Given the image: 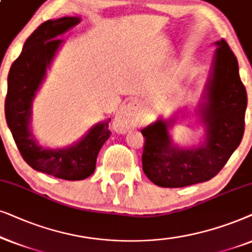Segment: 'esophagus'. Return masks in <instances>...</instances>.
I'll use <instances>...</instances> for the list:
<instances>
[{"label":"esophagus","mask_w":252,"mask_h":252,"mask_svg":"<svg viewBox=\"0 0 252 252\" xmlns=\"http://www.w3.org/2000/svg\"><path fill=\"white\" fill-rule=\"evenodd\" d=\"M140 122H142V113H140L139 102L137 100H131L116 114L114 124L120 132H126L138 126Z\"/></svg>","instance_id":"1"}]
</instances>
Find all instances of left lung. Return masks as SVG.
<instances>
[{"mask_svg": "<svg viewBox=\"0 0 252 252\" xmlns=\"http://www.w3.org/2000/svg\"><path fill=\"white\" fill-rule=\"evenodd\" d=\"M216 45L204 102L199 105L206 129L204 144L189 150L174 146L168 131L173 120H159L142 130L145 138L143 170L157 186L182 188L211 180L222 169L242 140L247 90L230 47L223 39Z\"/></svg>", "mask_w": 252, "mask_h": 252, "instance_id": "1", "label": "left lung"}]
</instances>
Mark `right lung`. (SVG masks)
Masks as SVG:
<instances>
[{
    "mask_svg": "<svg viewBox=\"0 0 252 252\" xmlns=\"http://www.w3.org/2000/svg\"><path fill=\"white\" fill-rule=\"evenodd\" d=\"M79 22L78 17L47 21L29 36L10 68L4 105L6 123L26 163L38 172L66 181L84 180L94 173L99 151L110 136V119L95 124L78 143L54 150L36 143L30 123L33 99L63 42L58 36Z\"/></svg>",
    "mask_w": 252,
    "mask_h": 252,
    "instance_id": "add662e5",
    "label": "right lung"
}]
</instances>
